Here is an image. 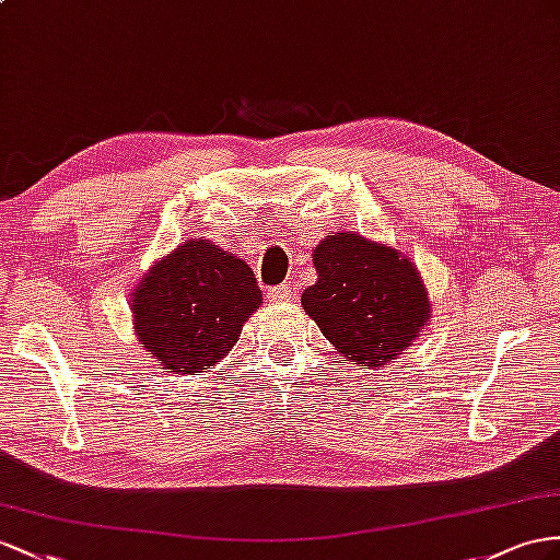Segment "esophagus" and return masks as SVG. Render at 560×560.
I'll return each instance as SVG.
<instances>
[{
  "label": "esophagus",
  "mask_w": 560,
  "mask_h": 560,
  "mask_svg": "<svg viewBox=\"0 0 560 560\" xmlns=\"http://www.w3.org/2000/svg\"><path fill=\"white\" fill-rule=\"evenodd\" d=\"M295 291L291 289V283H281V285H275V289L267 291V298L271 300V303H289V300H293Z\"/></svg>",
  "instance_id": "34e87169"
}]
</instances>
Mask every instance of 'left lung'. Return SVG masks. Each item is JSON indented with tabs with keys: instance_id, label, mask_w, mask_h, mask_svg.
I'll list each match as a JSON object with an SVG mask.
<instances>
[{
	"instance_id": "left-lung-1",
	"label": "left lung",
	"mask_w": 560,
	"mask_h": 560,
	"mask_svg": "<svg viewBox=\"0 0 560 560\" xmlns=\"http://www.w3.org/2000/svg\"><path fill=\"white\" fill-rule=\"evenodd\" d=\"M317 283L300 303L342 362L376 369L397 360L430 319L423 279L407 255L360 234L326 236L314 248Z\"/></svg>"
}]
</instances>
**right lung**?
<instances>
[{
	"label": "right lung",
	"instance_id": "1",
	"mask_svg": "<svg viewBox=\"0 0 560 560\" xmlns=\"http://www.w3.org/2000/svg\"><path fill=\"white\" fill-rule=\"evenodd\" d=\"M260 303L253 269L208 238H189L161 257L130 300L141 348L161 369L191 376L234 348Z\"/></svg>",
	"mask_w": 560,
	"mask_h": 560
}]
</instances>
